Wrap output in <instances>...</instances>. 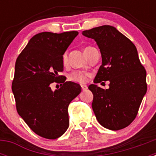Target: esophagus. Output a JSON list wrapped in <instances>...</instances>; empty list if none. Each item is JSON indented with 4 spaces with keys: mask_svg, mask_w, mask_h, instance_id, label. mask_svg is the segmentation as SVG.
Returning a JSON list of instances; mask_svg holds the SVG:
<instances>
[{
    "mask_svg": "<svg viewBox=\"0 0 156 156\" xmlns=\"http://www.w3.org/2000/svg\"><path fill=\"white\" fill-rule=\"evenodd\" d=\"M81 88H82L83 90H86L87 89V87L85 86V85H81Z\"/></svg>",
    "mask_w": 156,
    "mask_h": 156,
    "instance_id": "1",
    "label": "esophagus"
}]
</instances>
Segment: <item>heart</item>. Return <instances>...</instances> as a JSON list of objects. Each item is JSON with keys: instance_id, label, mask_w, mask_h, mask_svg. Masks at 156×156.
Wrapping results in <instances>:
<instances>
[{"instance_id": "b5f03b06", "label": "heart", "mask_w": 156, "mask_h": 156, "mask_svg": "<svg viewBox=\"0 0 156 156\" xmlns=\"http://www.w3.org/2000/svg\"><path fill=\"white\" fill-rule=\"evenodd\" d=\"M91 47H86L84 48V54H86L87 52L89 51L90 49H92ZM67 54L65 53L62 56V62L64 65L67 64ZM70 80H72L76 81V82H79V83H85L87 81V75L86 73H81V72H73V73H71V75L69 76Z\"/></svg>"}]
</instances>
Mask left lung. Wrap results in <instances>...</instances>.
Wrapping results in <instances>:
<instances>
[{
	"label": "left lung",
	"instance_id": "8db88e82",
	"mask_svg": "<svg viewBox=\"0 0 156 156\" xmlns=\"http://www.w3.org/2000/svg\"><path fill=\"white\" fill-rule=\"evenodd\" d=\"M94 39L100 49L102 64L88 87L93 93L92 108L104 127L119 130L129 126L136 118L147 91L146 71L139 60L137 48L115 27L101 26L83 31ZM110 81L104 90L97 83Z\"/></svg>",
	"mask_w": 156,
	"mask_h": 156
}]
</instances>
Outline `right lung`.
<instances>
[{
  "label": "right lung",
  "instance_id": "1",
  "mask_svg": "<svg viewBox=\"0 0 156 156\" xmlns=\"http://www.w3.org/2000/svg\"><path fill=\"white\" fill-rule=\"evenodd\" d=\"M77 31L36 34L17 58L12 92L18 113L29 127L41 137L56 139L69 125L68 107L81 92L73 82L58 81L63 76L62 56L78 35ZM62 82L53 92L50 85Z\"/></svg>",
  "mask_w": 156,
  "mask_h": 156
}]
</instances>
